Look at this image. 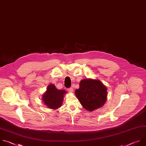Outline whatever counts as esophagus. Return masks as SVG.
<instances>
[{"mask_svg": "<svg viewBox=\"0 0 146 146\" xmlns=\"http://www.w3.org/2000/svg\"><path fill=\"white\" fill-rule=\"evenodd\" d=\"M67 90H68L70 93H72V92H73V91H74V89H73L72 87H71V88L68 89H67Z\"/></svg>", "mask_w": 146, "mask_h": 146, "instance_id": "1", "label": "esophagus"}]
</instances>
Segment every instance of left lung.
I'll use <instances>...</instances> for the list:
<instances>
[{
    "label": "left lung",
    "mask_w": 146,
    "mask_h": 146,
    "mask_svg": "<svg viewBox=\"0 0 146 146\" xmlns=\"http://www.w3.org/2000/svg\"><path fill=\"white\" fill-rule=\"evenodd\" d=\"M75 94L82 106L93 111L101 108L107 100V87L98 79L91 78L80 80Z\"/></svg>",
    "instance_id": "1"
}]
</instances>
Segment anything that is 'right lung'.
I'll use <instances>...</instances> for the list:
<instances>
[{
    "label": "right lung",
    "instance_id": "obj_1",
    "mask_svg": "<svg viewBox=\"0 0 146 146\" xmlns=\"http://www.w3.org/2000/svg\"><path fill=\"white\" fill-rule=\"evenodd\" d=\"M67 92L64 90L57 89L55 85L49 84L46 92L42 96V101L49 109L56 110L62 106L64 95Z\"/></svg>",
    "mask_w": 146,
    "mask_h": 146
}]
</instances>
